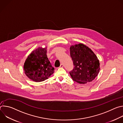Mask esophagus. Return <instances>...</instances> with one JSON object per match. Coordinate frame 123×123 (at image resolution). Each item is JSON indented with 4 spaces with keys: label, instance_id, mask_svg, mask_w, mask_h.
Masks as SVG:
<instances>
[{
    "label": "esophagus",
    "instance_id": "obj_1",
    "mask_svg": "<svg viewBox=\"0 0 123 123\" xmlns=\"http://www.w3.org/2000/svg\"><path fill=\"white\" fill-rule=\"evenodd\" d=\"M63 67H64L63 65V64H61L60 66V67H59V68H63Z\"/></svg>",
    "mask_w": 123,
    "mask_h": 123
}]
</instances>
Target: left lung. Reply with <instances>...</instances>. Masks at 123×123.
<instances>
[{"label": "left lung", "instance_id": "8db88e82", "mask_svg": "<svg viewBox=\"0 0 123 123\" xmlns=\"http://www.w3.org/2000/svg\"><path fill=\"white\" fill-rule=\"evenodd\" d=\"M70 55L74 66L69 72L72 79L81 84L91 82L98 75L100 63L93 51L82 43L70 47Z\"/></svg>", "mask_w": 123, "mask_h": 123}]
</instances>
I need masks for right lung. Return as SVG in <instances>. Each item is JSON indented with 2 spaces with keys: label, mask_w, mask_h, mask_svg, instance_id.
<instances>
[{
  "label": "right lung",
  "mask_w": 123,
  "mask_h": 123,
  "mask_svg": "<svg viewBox=\"0 0 123 123\" xmlns=\"http://www.w3.org/2000/svg\"><path fill=\"white\" fill-rule=\"evenodd\" d=\"M47 47H38L28 55L24 65V72L31 80L36 82L44 81L54 73L47 55Z\"/></svg>",
  "instance_id": "right-lung-1"
}]
</instances>
